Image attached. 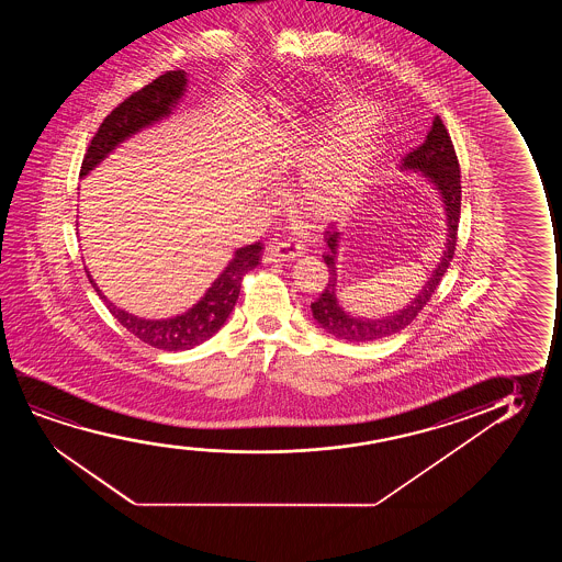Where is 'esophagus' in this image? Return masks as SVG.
<instances>
[{
	"instance_id": "1",
	"label": "esophagus",
	"mask_w": 562,
	"mask_h": 562,
	"mask_svg": "<svg viewBox=\"0 0 562 562\" xmlns=\"http://www.w3.org/2000/svg\"><path fill=\"white\" fill-rule=\"evenodd\" d=\"M303 254H305V246L303 244L288 239V241H278V244L267 246V249H265V261H295Z\"/></svg>"
}]
</instances>
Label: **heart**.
<instances>
[{
    "instance_id": "1",
    "label": "heart",
    "mask_w": 562,
    "mask_h": 562,
    "mask_svg": "<svg viewBox=\"0 0 562 562\" xmlns=\"http://www.w3.org/2000/svg\"><path fill=\"white\" fill-rule=\"evenodd\" d=\"M370 109L347 101L326 115V131L359 123ZM385 142L369 123L347 126L316 151L303 172L300 188L301 207L315 216H334L355 207L369 192L370 182L382 161Z\"/></svg>"
}]
</instances>
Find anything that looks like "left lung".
<instances>
[{
	"label": "left lung",
	"instance_id": "left-lung-1",
	"mask_svg": "<svg viewBox=\"0 0 562 562\" xmlns=\"http://www.w3.org/2000/svg\"><path fill=\"white\" fill-rule=\"evenodd\" d=\"M400 169L423 172V177L441 195L447 224L443 255L439 259L438 267L431 270L428 282L423 285L420 292L416 293L415 300L408 301L407 307L401 308L393 315L380 316V318H361V316L349 315L347 311H344L336 297V288H338V267L336 265H338L341 232L336 226H330V231L324 232L328 251L323 255L330 277H328V284L321 293V297L311 303V311H313L318 326L336 338L364 344V341L390 338L393 334L407 328L408 324L413 323L416 315L423 311L424 305L430 301L441 278L449 269L451 259H453L459 218H461V169H459V159L454 154L451 136L439 116L434 119L430 132L423 144L407 154V157H403Z\"/></svg>",
	"mask_w": 562,
	"mask_h": 562
}]
</instances>
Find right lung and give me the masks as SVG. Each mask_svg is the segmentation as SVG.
<instances>
[{"label": "right lung", "instance_id": "add662e5", "mask_svg": "<svg viewBox=\"0 0 562 562\" xmlns=\"http://www.w3.org/2000/svg\"><path fill=\"white\" fill-rule=\"evenodd\" d=\"M186 85H188V78L184 70H169L161 77L155 78L151 85L132 93L131 98H126L119 108L113 109L111 115L105 116V121L101 123L88 146L85 161L80 167V178H85L90 170L95 169L119 144H123L124 139L169 116L172 108H177L178 100L184 95ZM261 241L236 249L232 261L224 267L223 272L211 284L205 295L192 308H188L182 315L161 318V321L139 318L116 307L115 303H111L101 293L98 284L93 282L90 270L86 269V272L93 290L108 305L109 313L115 316L126 330L147 346L157 347L162 351H184V349L200 346L205 339L213 338L216 331L223 328L238 301L241 280L261 261Z\"/></svg>", "mask_w": 562, "mask_h": 562}]
</instances>
